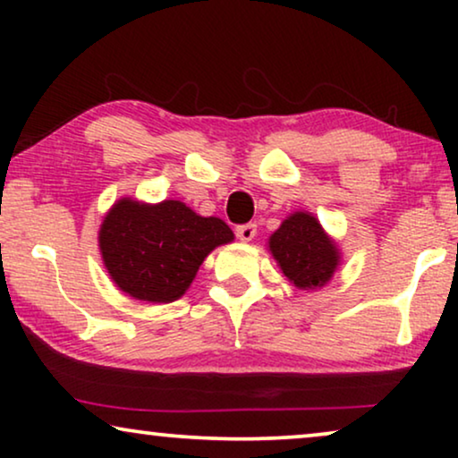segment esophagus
<instances>
[{
  "mask_svg": "<svg viewBox=\"0 0 458 458\" xmlns=\"http://www.w3.org/2000/svg\"><path fill=\"white\" fill-rule=\"evenodd\" d=\"M254 235H256V223H246L237 227V237H240L242 242H252Z\"/></svg>",
  "mask_w": 458,
  "mask_h": 458,
  "instance_id": "esophagus-1",
  "label": "esophagus"
}]
</instances>
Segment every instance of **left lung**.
<instances>
[{
  "label": "left lung",
  "mask_w": 458,
  "mask_h": 458,
  "mask_svg": "<svg viewBox=\"0 0 458 458\" xmlns=\"http://www.w3.org/2000/svg\"><path fill=\"white\" fill-rule=\"evenodd\" d=\"M268 250L298 290L323 287L340 265L337 243L325 233L310 212H293L287 216L268 237Z\"/></svg>",
  "instance_id": "1"
}]
</instances>
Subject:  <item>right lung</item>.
<instances>
[{
  "label": "right lung",
  "instance_id": "add662e5",
  "mask_svg": "<svg viewBox=\"0 0 458 458\" xmlns=\"http://www.w3.org/2000/svg\"><path fill=\"white\" fill-rule=\"evenodd\" d=\"M233 231L216 216H199L179 199L143 204L123 198L99 227V252L118 290L141 302L179 300L216 246Z\"/></svg>",
  "mask_w": 458,
  "mask_h": 458
}]
</instances>
